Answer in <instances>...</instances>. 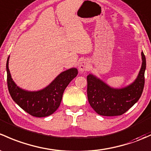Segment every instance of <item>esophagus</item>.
I'll return each mask as SVG.
<instances>
[{
  "instance_id": "1",
  "label": "esophagus",
  "mask_w": 151,
  "mask_h": 151,
  "mask_svg": "<svg viewBox=\"0 0 151 151\" xmlns=\"http://www.w3.org/2000/svg\"><path fill=\"white\" fill-rule=\"evenodd\" d=\"M90 62L87 59H83L80 61V64H79V70H80L81 72H84V71H88L89 69H90Z\"/></svg>"
}]
</instances>
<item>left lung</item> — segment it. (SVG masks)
I'll use <instances>...</instances> for the list:
<instances>
[{
    "label": "left lung",
    "instance_id": "8db88e82",
    "mask_svg": "<svg viewBox=\"0 0 151 151\" xmlns=\"http://www.w3.org/2000/svg\"><path fill=\"white\" fill-rule=\"evenodd\" d=\"M141 55L142 62L138 76L132 83L125 88H111L93 74L87 77L89 104L97 114L106 116H120L138 101L143 91L146 68L143 52Z\"/></svg>",
    "mask_w": 151,
    "mask_h": 151
}]
</instances>
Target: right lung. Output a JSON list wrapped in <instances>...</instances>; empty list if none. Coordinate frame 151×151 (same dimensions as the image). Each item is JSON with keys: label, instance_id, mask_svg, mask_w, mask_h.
<instances>
[{"label": "right lung", "instance_id": "obj_1", "mask_svg": "<svg viewBox=\"0 0 151 151\" xmlns=\"http://www.w3.org/2000/svg\"><path fill=\"white\" fill-rule=\"evenodd\" d=\"M9 59L6 62L7 85L9 93L14 102L30 115L45 117L51 115L59 107L64 90L78 71L71 68L58 74L48 86L38 91H27L19 88L14 82L9 69Z\"/></svg>", "mask_w": 151, "mask_h": 151}]
</instances>
